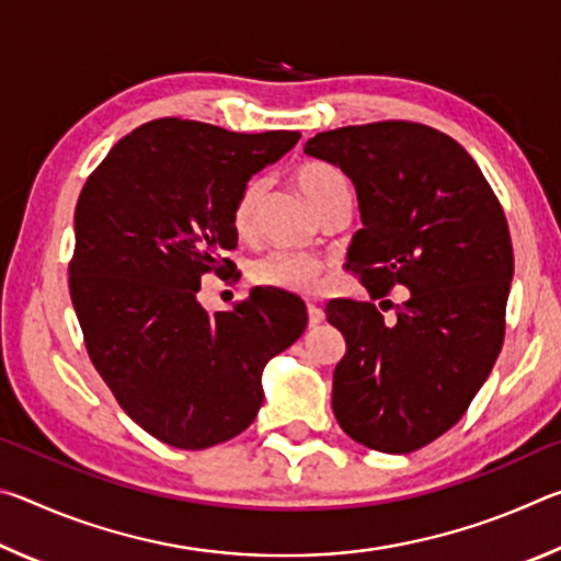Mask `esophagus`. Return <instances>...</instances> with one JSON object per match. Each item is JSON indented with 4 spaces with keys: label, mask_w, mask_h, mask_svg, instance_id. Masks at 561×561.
<instances>
[{
    "label": "esophagus",
    "mask_w": 561,
    "mask_h": 561,
    "mask_svg": "<svg viewBox=\"0 0 561 561\" xmlns=\"http://www.w3.org/2000/svg\"><path fill=\"white\" fill-rule=\"evenodd\" d=\"M307 314H309V327H319L321 321H324V317H327L324 309H321L317 301H309L307 304Z\"/></svg>",
    "instance_id": "obj_1"
}]
</instances>
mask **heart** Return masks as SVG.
Instances as JSON below:
<instances>
[{
    "label": "heart",
    "mask_w": 561,
    "mask_h": 561,
    "mask_svg": "<svg viewBox=\"0 0 561 561\" xmlns=\"http://www.w3.org/2000/svg\"><path fill=\"white\" fill-rule=\"evenodd\" d=\"M291 180L301 190V195L317 207V213L324 210L329 203L339 201V197L351 195L348 178L339 165L329 163L321 158H304L291 168ZM264 195V180L252 178L237 190L232 203V230L240 240H252L257 234V213ZM329 262L319 254L287 250V247H277L262 254L260 260L252 262L250 277L254 284L270 289L282 291H297L309 294L317 289L321 274L327 272Z\"/></svg>",
    "instance_id": "b5f03b06"
}]
</instances>
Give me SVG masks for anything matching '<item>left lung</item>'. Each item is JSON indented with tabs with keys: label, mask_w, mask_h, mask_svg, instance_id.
Segmentation results:
<instances>
[{
	"label": "left lung",
	"mask_w": 561,
	"mask_h": 561,
	"mask_svg": "<svg viewBox=\"0 0 561 561\" xmlns=\"http://www.w3.org/2000/svg\"><path fill=\"white\" fill-rule=\"evenodd\" d=\"M304 150L354 180L364 220L346 270L371 301L327 304L346 339L334 415L366 448L413 453L460 421L500 356L515 272L505 210L468 150L423 123L317 133ZM393 286L409 287L403 305Z\"/></svg>",
	"instance_id": "8db88e82"
}]
</instances>
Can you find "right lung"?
<instances>
[{"instance_id": "1", "label": "right lung", "mask_w": 561, "mask_h": 561, "mask_svg": "<svg viewBox=\"0 0 561 561\" xmlns=\"http://www.w3.org/2000/svg\"><path fill=\"white\" fill-rule=\"evenodd\" d=\"M299 130L234 133L158 118L121 138L76 203L69 291L91 364L140 428L180 450L240 435L262 405V368L307 329L287 291L252 289L232 311L197 301L234 272L232 203Z\"/></svg>"}]
</instances>
